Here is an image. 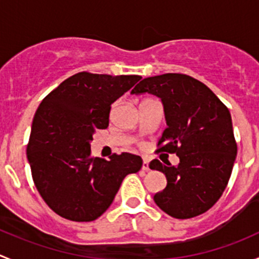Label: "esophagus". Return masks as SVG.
<instances>
[{"label": "esophagus", "mask_w": 259, "mask_h": 259, "mask_svg": "<svg viewBox=\"0 0 259 259\" xmlns=\"http://www.w3.org/2000/svg\"><path fill=\"white\" fill-rule=\"evenodd\" d=\"M142 169L143 170H145V171H148L149 170V161H148V159H143V166H142Z\"/></svg>", "instance_id": "34e87169"}]
</instances>
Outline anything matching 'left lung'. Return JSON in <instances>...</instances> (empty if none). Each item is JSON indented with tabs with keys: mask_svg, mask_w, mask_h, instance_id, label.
Wrapping results in <instances>:
<instances>
[{
	"mask_svg": "<svg viewBox=\"0 0 259 259\" xmlns=\"http://www.w3.org/2000/svg\"><path fill=\"white\" fill-rule=\"evenodd\" d=\"M145 93L160 98L164 106L166 129L158 151L179 156L177 166L158 159L149 164L168 182L154 202L177 219L205 213L223 194L236 160L231 113L207 85L184 74L146 77L132 90Z\"/></svg>",
	"mask_w": 259,
	"mask_h": 259,
	"instance_id": "left-lung-1",
	"label": "left lung"
}]
</instances>
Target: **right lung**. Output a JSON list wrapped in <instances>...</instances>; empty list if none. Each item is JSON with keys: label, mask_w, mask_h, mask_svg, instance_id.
Wrapping results in <instances>:
<instances>
[{"label": "right lung", "mask_w": 259, "mask_h": 259, "mask_svg": "<svg viewBox=\"0 0 259 259\" xmlns=\"http://www.w3.org/2000/svg\"><path fill=\"white\" fill-rule=\"evenodd\" d=\"M138 75L79 72L41 101L33 116L27 159L46 204L62 218L91 222L113 203L122 179L143 165L139 155H91L98 129L109 126L111 104L133 88Z\"/></svg>", "instance_id": "obj_1"}]
</instances>
